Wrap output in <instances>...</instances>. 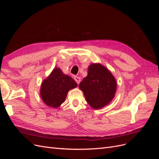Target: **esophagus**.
<instances>
[{
	"label": "esophagus",
	"instance_id": "1",
	"mask_svg": "<svg viewBox=\"0 0 159 159\" xmlns=\"http://www.w3.org/2000/svg\"><path fill=\"white\" fill-rule=\"evenodd\" d=\"M74 80L76 81V83L79 84L80 83V81H81V78H80V77H78V76H75L74 77Z\"/></svg>",
	"mask_w": 159,
	"mask_h": 159
}]
</instances>
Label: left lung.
<instances>
[{"instance_id":"obj_1","label":"left lung","mask_w":159,"mask_h":159,"mask_svg":"<svg viewBox=\"0 0 159 159\" xmlns=\"http://www.w3.org/2000/svg\"><path fill=\"white\" fill-rule=\"evenodd\" d=\"M79 88L83 91L87 102L93 109L107 105L113 98L117 84L113 75L99 64L89 66L87 77L81 81Z\"/></svg>"}]
</instances>
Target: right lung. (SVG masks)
Instances as JSON below:
<instances>
[{
  "mask_svg": "<svg viewBox=\"0 0 159 159\" xmlns=\"http://www.w3.org/2000/svg\"><path fill=\"white\" fill-rule=\"evenodd\" d=\"M77 85L70 76L64 74L60 68H56L42 84V99L48 106L57 107L64 102L68 91Z\"/></svg>",
  "mask_w": 159,
  "mask_h": 159,
  "instance_id": "add662e5",
  "label": "right lung"
}]
</instances>
